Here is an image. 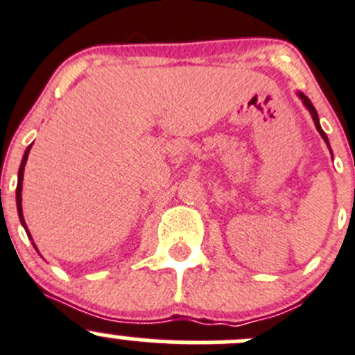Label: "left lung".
<instances>
[{
    "label": "left lung",
    "instance_id": "1",
    "mask_svg": "<svg viewBox=\"0 0 355 355\" xmlns=\"http://www.w3.org/2000/svg\"><path fill=\"white\" fill-rule=\"evenodd\" d=\"M298 96H300V100L304 101V105H305V107H307V110L311 112V115H312V121H314V124H315V129H318V131H319V135H321V138L324 139V141H326V145H328V148H329L328 136L324 135V131H322V129H321V125H319V117H318V112H315L314 105L311 103V100H309V98L305 96L304 93H298ZM329 152H331V148H329Z\"/></svg>",
    "mask_w": 355,
    "mask_h": 355
}]
</instances>
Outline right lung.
I'll use <instances>...</instances> for the list:
<instances>
[{
	"label": "right lung",
	"instance_id": "right-lung-1",
	"mask_svg": "<svg viewBox=\"0 0 355 355\" xmlns=\"http://www.w3.org/2000/svg\"><path fill=\"white\" fill-rule=\"evenodd\" d=\"M31 146H27L26 153H24V159H22V164H20V169H19V182H17V210H19V217H20V223H22V226L26 227L27 231V236L31 238L29 234V230H27L26 226V220H24V214H22V179H24V167H26V162H27V157H29V152H31ZM33 240V238H31ZM34 245V243H33ZM36 247V245H34Z\"/></svg>",
	"mask_w": 355,
	"mask_h": 355
}]
</instances>
